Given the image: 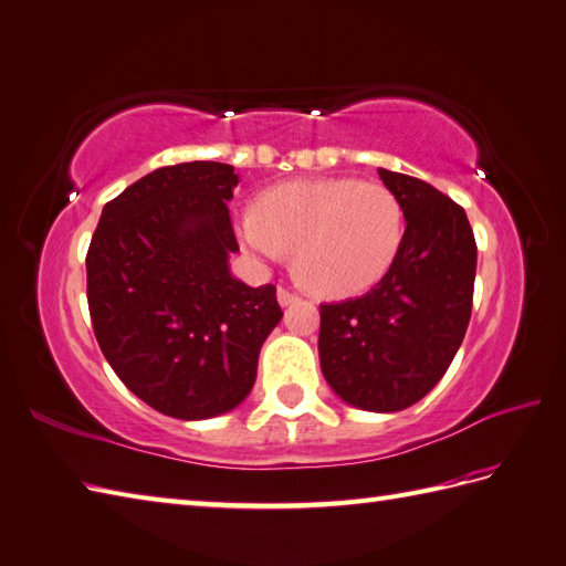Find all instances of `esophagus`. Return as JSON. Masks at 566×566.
<instances>
[{
    "label": "esophagus",
    "mask_w": 566,
    "mask_h": 566,
    "mask_svg": "<svg viewBox=\"0 0 566 566\" xmlns=\"http://www.w3.org/2000/svg\"><path fill=\"white\" fill-rule=\"evenodd\" d=\"M276 297H279V304H281V307H290V304L297 302V295H295V293H290L287 287H279V290H276Z\"/></svg>",
    "instance_id": "1"
}]
</instances>
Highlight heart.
I'll return each mask as SVG.
<instances>
[{"instance_id": "1", "label": "heart", "mask_w": 566, "mask_h": 566, "mask_svg": "<svg viewBox=\"0 0 566 566\" xmlns=\"http://www.w3.org/2000/svg\"><path fill=\"white\" fill-rule=\"evenodd\" d=\"M402 207L380 182L293 180L259 195L235 219L245 250L279 264L293 250L297 279L324 297H353L384 279L402 242Z\"/></svg>"}]
</instances>
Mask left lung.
<instances>
[{
  "label": "left lung",
  "instance_id": "8db88e82",
  "mask_svg": "<svg viewBox=\"0 0 566 566\" xmlns=\"http://www.w3.org/2000/svg\"><path fill=\"white\" fill-rule=\"evenodd\" d=\"M378 176L402 207L400 250L369 293L321 304L318 361L343 402L390 415L429 395L464 340L476 240L448 195L405 174Z\"/></svg>",
  "mask_w": 566,
  "mask_h": 566
}]
</instances>
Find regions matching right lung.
Here are the masks:
<instances>
[{
    "label": "right lung",
    "mask_w": 566,
    "mask_h": 566,
    "mask_svg": "<svg viewBox=\"0 0 566 566\" xmlns=\"http://www.w3.org/2000/svg\"><path fill=\"white\" fill-rule=\"evenodd\" d=\"M231 164L164 166L104 205L87 250L95 338L126 388L182 421L226 415L250 395L283 316L276 287L231 273Z\"/></svg>",
    "instance_id": "obj_1"
}]
</instances>
